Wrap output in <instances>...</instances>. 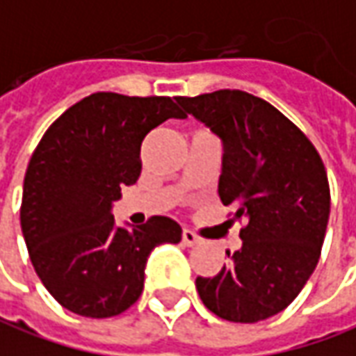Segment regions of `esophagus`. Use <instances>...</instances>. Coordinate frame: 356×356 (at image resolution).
<instances>
[{
	"mask_svg": "<svg viewBox=\"0 0 356 356\" xmlns=\"http://www.w3.org/2000/svg\"><path fill=\"white\" fill-rule=\"evenodd\" d=\"M198 243H200V238H198L196 233H193L191 229L183 231V245H185V247H195Z\"/></svg>",
	"mask_w": 356,
	"mask_h": 356,
	"instance_id": "esophagus-1",
	"label": "esophagus"
}]
</instances>
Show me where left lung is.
Instances as JSON below:
<instances>
[{
  "instance_id": "left-lung-1",
  "label": "left lung",
  "mask_w": 356,
  "mask_h": 356,
  "mask_svg": "<svg viewBox=\"0 0 356 356\" xmlns=\"http://www.w3.org/2000/svg\"><path fill=\"white\" fill-rule=\"evenodd\" d=\"M177 102L223 143L218 193L247 225L243 247L213 277H196L216 316L254 324L287 308L320 258L330 220V185L305 133L262 98L216 90Z\"/></svg>"
}]
</instances>
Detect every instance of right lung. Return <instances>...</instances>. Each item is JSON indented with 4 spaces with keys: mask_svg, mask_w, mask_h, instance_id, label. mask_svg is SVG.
<instances>
[{
    "mask_svg": "<svg viewBox=\"0 0 356 356\" xmlns=\"http://www.w3.org/2000/svg\"><path fill=\"white\" fill-rule=\"evenodd\" d=\"M186 113L168 96L96 92L57 118L32 154L22 185L21 229L49 295L86 318L133 307L154 248L181 241V225L154 216L115 227L111 206L140 175L144 136Z\"/></svg>",
    "mask_w": 356,
    "mask_h": 356,
    "instance_id": "obj_1",
    "label": "right lung"
}]
</instances>
